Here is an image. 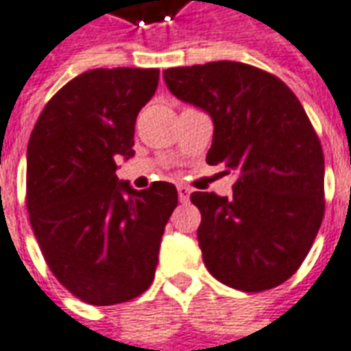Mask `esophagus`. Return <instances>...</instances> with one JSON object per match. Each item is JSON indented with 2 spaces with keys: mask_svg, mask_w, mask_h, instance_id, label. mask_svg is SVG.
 Instances as JSON below:
<instances>
[{
  "mask_svg": "<svg viewBox=\"0 0 351 351\" xmlns=\"http://www.w3.org/2000/svg\"><path fill=\"white\" fill-rule=\"evenodd\" d=\"M176 192H178V199L182 201V203H186V201L190 199V188H186V186H176Z\"/></svg>",
  "mask_w": 351,
  "mask_h": 351,
  "instance_id": "1",
  "label": "esophagus"
}]
</instances>
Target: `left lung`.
<instances>
[{"label":"left lung","instance_id":"left-lung-1","mask_svg":"<svg viewBox=\"0 0 351 351\" xmlns=\"http://www.w3.org/2000/svg\"><path fill=\"white\" fill-rule=\"evenodd\" d=\"M167 89L213 119L209 165L235 173L232 197L193 192L203 262L220 283L261 293L306 258L325 213V159L300 100L285 83L232 60L169 68Z\"/></svg>","mask_w":351,"mask_h":351}]
</instances>
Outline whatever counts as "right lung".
Listing matches in <instances>:
<instances>
[{"mask_svg": "<svg viewBox=\"0 0 351 351\" xmlns=\"http://www.w3.org/2000/svg\"><path fill=\"white\" fill-rule=\"evenodd\" d=\"M159 70L97 68L49 100L26 152V207L51 271L80 300L112 306L154 281L161 235L178 193L134 190L116 175L134 156V121Z\"/></svg>", "mask_w": 351, "mask_h": 351, "instance_id": "right-lung-1", "label": "right lung"}]
</instances>
